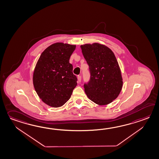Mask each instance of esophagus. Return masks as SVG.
<instances>
[{"label": "esophagus", "instance_id": "obj_1", "mask_svg": "<svg viewBox=\"0 0 159 159\" xmlns=\"http://www.w3.org/2000/svg\"><path fill=\"white\" fill-rule=\"evenodd\" d=\"M78 82H79V83H80V81H81V76H80V75H78Z\"/></svg>", "mask_w": 159, "mask_h": 159}]
</instances>
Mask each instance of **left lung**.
<instances>
[{
    "mask_svg": "<svg viewBox=\"0 0 159 159\" xmlns=\"http://www.w3.org/2000/svg\"><path fill=\"white\" fill-rule=\"evenodd\" d=\"M89 66L90 79L84 83L88 98L100 106L107 105L116 99L123 87L120 67L113 52L99 43L80 46Z\"/></svg>",
    "mask_w": 159,
    "mask_h": 159,
    "instance_id": "8db88e82",
    "label": "left lung"
}]
</instances>
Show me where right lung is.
<instances>
[{
  "label": "right lung",
  "instance_id": "1",
  "mask_svg": "<svg viewBox=\"0 0 159 159\" xmlns=\"http://www.w3.org/2000/svg\"><path fill=\"white\" fill-rule=\"evenodd\" d=\"M75 45L56 43L41 54L33 75V83L39 98L52 107L63 106L77 85L70 58Z\"/></svg>",
  "mask_w": 159,
  "mask_h": 159
}]
</instances>
